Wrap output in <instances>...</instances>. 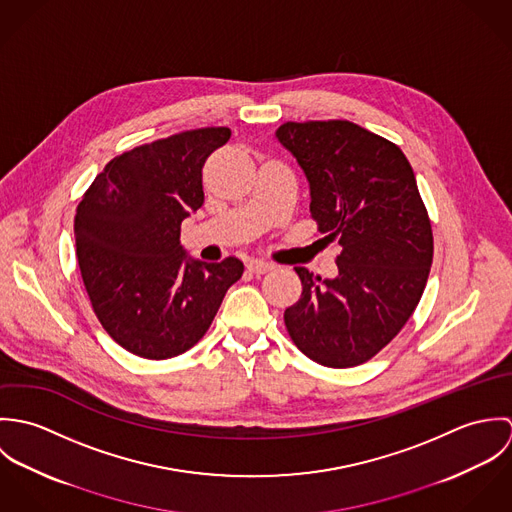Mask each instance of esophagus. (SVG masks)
Instances as JSON below:
<instances>
[{"instance_id": "1", "label": "esophagus", "mask_w": 512, "mask_h": 512, "mask_svg": "<svg viewBox=\"0 0 512 512\" xmlns=\"http://www.w3.org/2000/svg\"><path fill=\"white\" fill-rule=\"evenodd\" d=\"M274 268V264H270V262H264V260H250L248 262V270L250 272H254V274H266V272H270Z\"/></svg>"}]
</instances>
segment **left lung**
Returning <instances> with one entry per match:
<instances>
[{"label": "left lung", "mask_w": 512, "mask_h": 512, "mask_svg": "<svg viewBox=\"0 0 512 512\" xmlns=\"http://www.w3.org/2000/svg\"><path fill=\"white\" fill-rule=\"evenodd\" d=\"M276 138L309 181V211L339 274L295 268L303 292L284 321L295 347L331 368L363 365L414 313L432 268L434 236L402 149L347 120L286 122Z\"/></svg>", "instance_id": "obj_1"}]
</instances>
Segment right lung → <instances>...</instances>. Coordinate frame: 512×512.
<instances>
[{"label":"right lung","instance_id":"obj_1","mask_svg":"<svg viewBox=\"0 0 512 512\" xmlns=\"http://www.w3.org/2000/svg\"><path fill=\"white\" fill-rule=\"evenodd\" d=\"M228 128L181 132L114 157L84 193L74 238L80 276L106 333L126 351L163 361L197 345L238 258L201 262L181 246V222L203 207V165Z\"/></svg>","mask_w":512,"mask_h":512}]
</instances>
